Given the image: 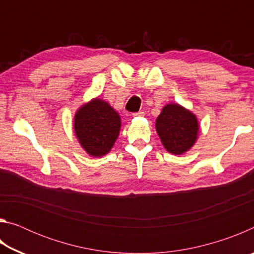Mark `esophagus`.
Returning <instances> with one entry per match:
<instances>
[{
    "instance_id": "34e87169",
    "label": "esophagus",
    "mask_w": 254,
    "mask_h": 254,
    "mask_svg": "<svg viewBox=\"0 0 254 254\" xmlns=\"http://www.w3.org/2000/svg\"><path fill=\"white\" fill-rule=\"evenodd\" d=\"M144 112H136V113H133L132 117H143Z\"/></svg>"
}]
</instances>
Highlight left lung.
Returning a JSON list of instances; mask_svg holds the SVG:
<instances>
[{"label":"left lung","instance_id":"1","mask_svg":"<svg viewBox=\"0 0 254 254\" xmlns=\"http://www.w3.org/2000/svg\"><path fill=\"white\" fill-rule=\"evenodd\" d=\"M156 131L163 148L180 156L194 147L198 139L199 124L191 111L178 103H168L156 120Z\"/></svg>","mask_w":254,"mask_h":254}]
</instances>
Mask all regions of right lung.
<instances>
[{"label": "right lung", "mask_w": 254, "mask_h": 254, "mask_svg": "<svg viewBox=\"0 0 254 254\" xmlns=\"http://www.w3.org/2000/svg\"><path fill=\"white\" fill-rule=\"evenodd\" d=\"M80 147L91 157H103L117 142L121 130V117L109 103L100 97L84 103L72 121Z\"/></svg>", "instance_id": "obj_1"}]
</instances>
